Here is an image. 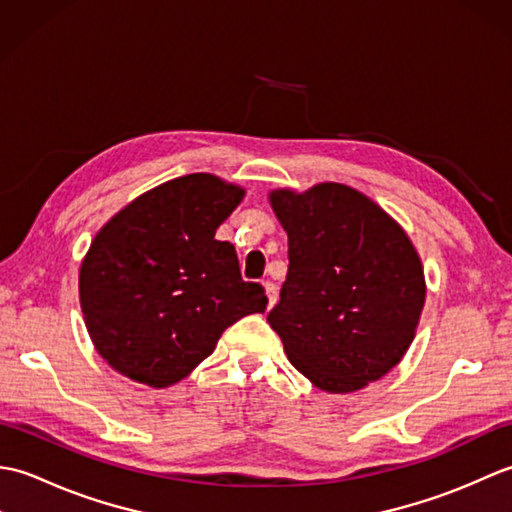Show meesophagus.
<instances>
[{"label":"esophagus","instance_id":"esophagus-1","mask_svg":"<svg viewBox=\"0 0 512 512\" xmlns=\"http://www.w3.org/2000/svg\"><path fill=\"white\" fill-rule=\"evenodd\" d=\"M264 290H266V297H268V308H273L275 303H277V288H275V284H270V281H266Z\"/></svg>","mask_w":512,"mask_h":512}]
</instances>
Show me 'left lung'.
Instances as JSON below:
<instances>
[{"label":"left lung","mask_w":512,"mask_h":512,"mask_svg":"<svg viewBox=\"0 0 512 512\" xmlns=\"http://www.w3.org/2000/svg\"><path fill=\"white\" fill-rule=\"evenodd\" d=\"M268 200L288 235V275L268 314L288 361L328 394L383 378L407 354L427 297L405 228L339 182Z\"/></svg>","instance_id":"8db88e82"}]
</instances>
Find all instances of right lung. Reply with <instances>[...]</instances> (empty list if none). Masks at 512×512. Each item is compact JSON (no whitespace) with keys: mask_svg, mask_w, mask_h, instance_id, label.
Segmentation results:
<instances>
[{"mask_svg":"<svg viewBox=\"0 0 512 512\" xmlns=\"http://www.w3.org/2000/svg\"><path fill=\"white\" fill-rule=\"evenodd\" d=\"M244 193L213 173H189L138 195L96 233L79 299L96 352L118 374L176 385L228 325L266 310L264 288L239 275L235 246L215 239Z\"/></svg>","mask_w":512,"mask_h":512,"instance_id":"add662e5","label":"right lung"}]
</instances>
